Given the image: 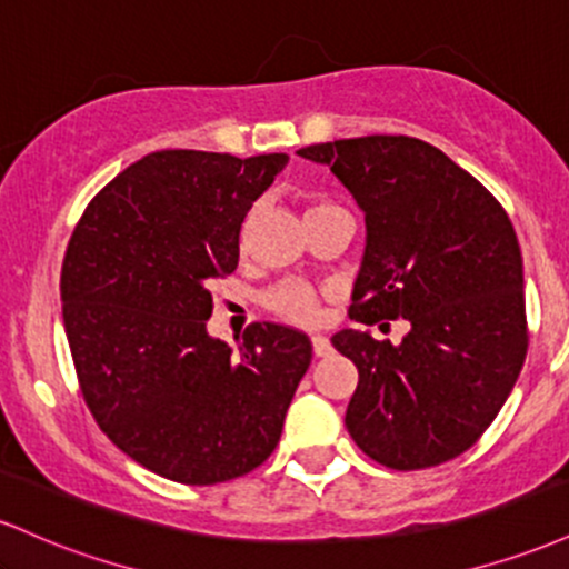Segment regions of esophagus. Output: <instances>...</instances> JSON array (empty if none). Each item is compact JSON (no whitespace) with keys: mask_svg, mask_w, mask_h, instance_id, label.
Here are the masks:
<instances>
[{"mask_svg":"<svg viewBox=\"0 0 569 569\" xmlns=\"http://www.w3.org/2000/svg\"><path fill=\"white\" fill-rule=\"evenodd\" d=\"M310 342H312V352H316L318 358L329 356V352H331V342H329V339H326L323 335H316V337L310 339Z\"/></svg>","mask_w":569,"mask_h":569,"instance_id":"1","label":"esophagus"}]
</instances>
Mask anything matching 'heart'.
<instances>
[{"label": "heart", "mask_w": 569, "mask_h": 569, "mask_svg": "<svg viewBox=\"0 0 569 569\" xmlns=\"http://www.w3.org/2000/svg\"><path fill=\"white\" fill-rule=\"evenodd\" d=\"M335 208L337 206H331V202L316 200L307 206V219L335 211ZM264 305L289 323H316L321 318V293L312 289L310 283H302V280H286V283L276 286L264 297Z\"/></svg>", "instance_id": "b5f03b06"}]
</instances>
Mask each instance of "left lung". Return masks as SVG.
<instances>
[{
	"instance_id": "1",
	"label": "left lung",
	"mask_w": 569,
	"mask_h": 569,
	"mask_svg": "<svg viewBox=\"0 0 569 569\" xmlns=\"http://www.w3.org/2000/svg\"><path fill=\"white\" fill-rule=\"evenodd\" d=\"M299 158L329 166L367 221L352 321H409L398 345L369 329L331 337L358 369L345 426L396 471L441 466L479 441L527 356L511 219L471 173L409 136L312 143Z\"/></svg>"
}]
</instances>
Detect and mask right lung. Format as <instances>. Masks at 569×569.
I'll return each instance as SVG.
<instances>
[{
	"label": "right lung",
	"instance_id": "add662e5",
	"mask_svg": "<svg viewBox=\"0 0 569 569\" xmlns=\"http://www.w3.org/2000/svg\"><path fill=\"white\" fill-rule=\"evenodd\" d=\"M289 154L162 149L84 208L61 270L63 329L84 403L128 457L179 485L259 468L312 358L302 331L253 323L234 352L208 335L211 283Z\"/></svg>",
	"mask_w": 569,
	"mask_h": 569
}]
</instances>
